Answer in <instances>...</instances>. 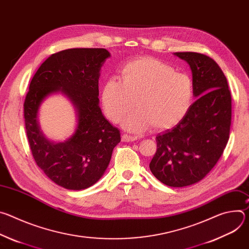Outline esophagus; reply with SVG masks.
<instances>
[{
  "label": "esophagus",
  "mask_w": 249,
  "mask_h": 249,
  "mask_svg": "<svg viewBox=\"0 0 249 249\" xmlns=\"http://www.w3.org/2000/svg\"><path fill=\"white\" fill-rule=\"evenodd\" d=\"M121 140H122V142H133V141L137 140V137L130 136V135H127V134H123Z\"/></svg>",
  "instance_id": "obj_1"
}]
</instances>
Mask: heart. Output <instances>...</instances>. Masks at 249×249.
Instances as JSON below:
<instances>
[{
	"mask_svg": "<svg viewBox=\"0 0 249 249\" xmlns=\"http://www.w3.org/2000/svg\"><path fill=\"white\" fill-rule=\"evenodd\" d=\"M120 80L111 78L103 86L101 102L105 115L118 122L134 106L137 109L122 120L131 132L152 127L167 130L187 114L194 95L192 80L158 59L144 57L125 64Z\"/></svg>",
	"mask_w": 249,
	"mask_h": 249,
	"instance_id": "heart-1",
	"label": "heart"
}]
</instances>
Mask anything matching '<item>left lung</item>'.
<instances>
[{"instance_id": "1", "label": "left lung", "mask_w": 249, "mask_h": 249, "mask_svg": "<svg viewBox=\"0 0 249 249\" xmlns=\"http://www.w3.org/2000/svg\"><path fill=\"white\" fill-rule=\"evenodd\" d=\"M173 54L190 66L197 99L178 124L157 136L150 169L163 184L184 187L202 180L223 155L230 138L231 95L212 58L195 52Z\"/></svg>"}]
</instances>
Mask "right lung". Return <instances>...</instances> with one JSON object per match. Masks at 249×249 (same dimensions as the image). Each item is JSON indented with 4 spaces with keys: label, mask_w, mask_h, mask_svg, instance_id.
<instances>
[{
    "label": "right lung",
    "mask_w": 249,
    "mask_h": 249,
    "mask_svg": "<svg viewBox=\"0 0 249 249\" xmlns=\"http://www.w3.org/2000/svg\"><path fill=\"white\" fill-rule=\"evenodd\" d=\"M110 53L103 48H73L52 54L33 76L24 100V122L30 150L38 167L57 185L82 190L96 183L107 168L120 131L99 107L100 69ZM62 93L74 105L77 127L64 142L41 131L38 111L44 99Z\"/></svg>",
    "instance_id": "right-lung-1"
}]
</instances>
